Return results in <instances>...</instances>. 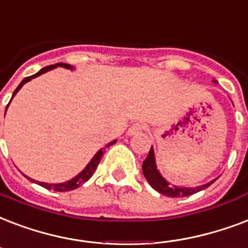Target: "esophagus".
Returning <instances> with one entry per match:
<instances>
[{
	"mask_svg": "<svg viewBox=\"0 0 248 248\" xmlns=\"http://www.w3.org/2000/svg\"><path fill=\"white\" fill-rule=\"evenodd\" d=\"M144 131V124H131L127 130V134L130 137L132 135H138V134H141V132Z\"/></svg>",
	"mask_w": 248,
	"mask_h": 248,
	"instance_id": "1",
	"label": "esophagus"
}]
</instances>
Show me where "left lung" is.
Segmentation results:
<instances>
[{
  "instance_id": "1",
  "label": "left lung",
  "mask_w": 248,
  "mask_h": 248,
  "mask_svg": "<svg viewBox=\"0 0 248 248\" xmlns=\"http://www.w3.org/2000/svg\"><path fill=\"white\" fill-rule=\"evenodd\" d=\"M215 83H217L216 80H213ZM143 174H144L145 179L148 181V183L151 186L154 187L155 190L162 195L170 196V198H181V196H190L195 192H199L204 188H207L208 186H211L213 183V181L205 183V185H200V186L196 187H182V186H175V185H171L166 181L164 177L161 175V173L158 171L157 165H156V157H155V149L154 147H151L149 149V154L147 156L144 161H143Z\"/></svg>"
}]
</instances>
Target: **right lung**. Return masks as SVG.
<instances>
[{"mask_svg": "<svg viewBox=\"0 0 248 248\" xmlns=\"http://www.w3.org/2000/svg\"><path fill=\"white\" fill-rule=\"evenodd\" d=\"M65 67V69H69V70H74L75 67L71 65H69V63H63V62H61V63H56V65H50V66H46V67H44V69H41L39 73H36L35 75H31V77H27V78H24L22 82H20V84H19L18 87H16V90L14 91V93H13V96H11V100H13V97H14L15 94L18 93V91L22 88V87L26 84L27 82H30L31 79L33 78H37L39 75H41V74H45L48 73V71H50V70L56 69V67ZM10 100V101H11ZM10 104V103H9ZM9 104H7V107H9ZM7 107H6V110H7ZM6 110H5V114H6ZM117 141L113 140L110 141V143H108L105 147H104L103 149H99L96 154H94V156L92 158H91V161L87 164V166L84 168V169L79 173L78 175H75L74 178L69 179V181H66V182H62V183H46V182H39V181H35V179L30 178V177H27V175H24V177H27L31 182H37L40 186L45 187V188H48V190H54V191H71V190H75V188H78L79 186H82L83 183L87 182L88 179L92 177V174L94 173V170H96V168H97V165H99L100 160H101V157H103L104 155V149L108 148V147H110V145H113L114 143Z\"/></svg>", "mask_w": 248, "mask_h": 248, "instance_id": "obj_1", "label": "right lung"}]
</instances>
